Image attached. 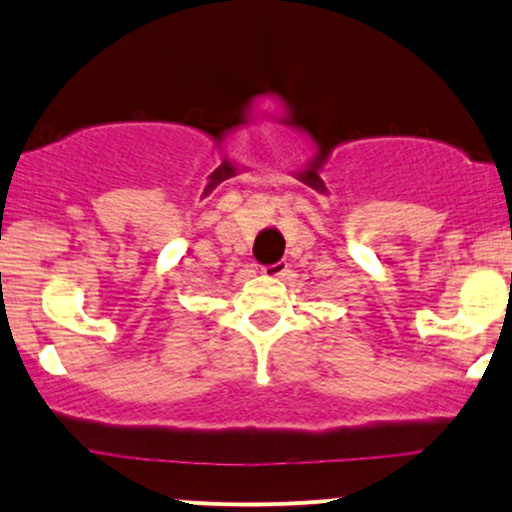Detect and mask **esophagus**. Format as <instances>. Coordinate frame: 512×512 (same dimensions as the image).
<instances>
[{"label": "esophagus", "instance_id": "34e87169", "mask_svg": "<svg viewBox=\"0 0 512 512\" xmlns=\"http://www.w3.org/2000/svg\"><path fill=\"white\" fill-rule=\"evenodd\" d=\"M287 270H290L287 261H275V263H270V266H263V273H266L268 278H285Z\"/></svg>", "mask_w": 512, "mask_h": 512}]
</instances>
